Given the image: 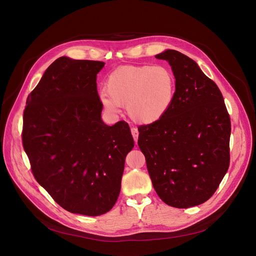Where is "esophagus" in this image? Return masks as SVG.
I'll return each mask as SVG.
<instances>
[{"mask_svg":"<svg viewBox=\"0 0 256 256\" xmlns=\"http://www.w3.org/2000/svg\"><path fill=\"white\" fill-rule=\"evenodd\" d=\"M130 132H132V138H134V142H138V128H132L130 130Z\"/></svg>","mask_w":256,"mask_h":256,"instance_id":"esophagus-1","label":"esophagus"}]
</instances>
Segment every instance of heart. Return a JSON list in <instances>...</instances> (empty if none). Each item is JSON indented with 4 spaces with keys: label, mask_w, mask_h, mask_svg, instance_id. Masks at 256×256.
<instances>
[{
    "label": "heart",
    "mask_w": 256,
    "mask_h": 256,
    "mask_svg": "<svg viewBox=\"0 0 256 256\" xmlns=\"http://www.w3.org/2000/svg\"><path fill=\"white\" fill-rule=\"evenodd\" d=\"M101 102L107 112L116 114L126 105L130 118L152 124L170 110L176 96V78L165 64L122 66L108 75Z\"/></svg>",
    "instance_id": "obj_1"
}]
</instances>
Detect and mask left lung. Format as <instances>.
<instances>
[{
	"instance_id": "1",
	"label": "left lung",
	"mask_w": 256,
	"mask_h": 256,
	"mask_svg": "<svg viewBox=\"0 0 256 256\" xmlns=\"http://www.w3.org/2000/svg\"><path fill=\"white\" fill-rule=\"evenodd\" d=\"M156 58L171 66L176 96L163 118L138 128V144L159 198L188 208L206 202L228 171L230 116L220 89L194 60L174 50Z\"/></svg>"
}]
</instances>
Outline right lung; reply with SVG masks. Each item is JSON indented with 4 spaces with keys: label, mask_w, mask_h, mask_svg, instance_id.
Listing matches in <instances>:
<instances>
[{
    "label": "right lung",
    "mask_w": 256,
    "mask_h": 256,
    "mask_svg": "<svg viewBox=\"0 0 256 256\" xmlns=\"http://www.w3.org/2000/svg\"><path fill=\"white\" fill-rule=\"evenodd\" d=\"M103 62L56 60L28 95L22 142L36 181L62 208L100 216L120 192L128 153L134 148L128 124L101 120L97 74Z\"/></svg>",
    "instance_id": "right-lung-1"
}]
</instances>
